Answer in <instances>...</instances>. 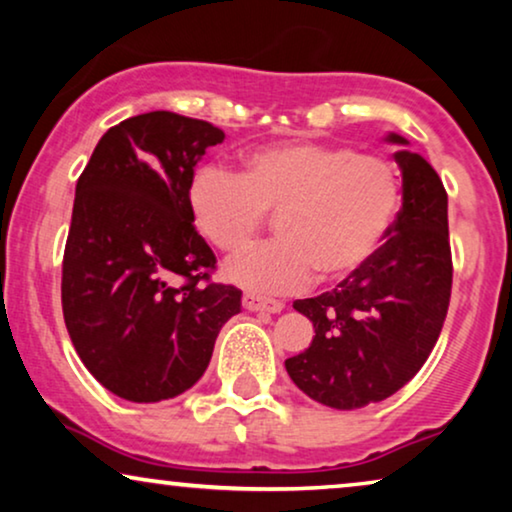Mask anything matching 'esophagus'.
Masks as SVG:
<instances>
[{
  "label": "esophagus",
  "mask_w": 512,
  "mask_h": 512,
  "mask_svg": "<svg viewBox=\"0 0 512 512\" xmlns=\"http://www.w3.org/2000/svg\"><path fill=\"white\" fill-rule=\"evenodd\" d=\"M242 305H244V310H249V312H272V314H277V312L284 310L282 300L261 298V296H254V293H244Z\"/></svg>",
  "instance_id": "34e87169"
}]
</instances>
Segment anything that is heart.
<instances>
[{
    "label": "heart",
    "instance_id": "b5f03b06",
    "mask_svg": "<svg viewBox=\"0 0 512 512\" xmlns=\"http://www.w3.org/2000/svg\"><path fill=\"white\" fill-rule=\"evenodd\" d=\"M401 207L396 165L377 153L321 142H279L251 151L242 172L205 165L188 181L195 228L237 251L277 212V240L226 263L244 289L289 293L317 277L342 282L377 254Z\"/></svg>",
    "mask_w": 512,
    "mask_h": 512
}]
</instances>
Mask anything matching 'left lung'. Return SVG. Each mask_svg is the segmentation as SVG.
<instances>
[{
  "label": "left lung",
  "instance_id": "obj_1",
  "mask_svg": "<svg viewBox=\"0 0 512 512\" xmlns=\"http://www.w3.org/2000/svg\"><path fill=\"white\" fill-rule=\"evenodd\" d=\"M389 142L408 144L398 135ZM394 158L403 170V207L382 247L333 291L293 303L312 321L314 338L286 359V373L335 410L384 401L408 384L436 347L450 307L445 186L419 153Z\"/></svg>",
  "mask_w": 512,
  "mask_h": 512
}]
</instances>
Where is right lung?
I'll use <instances>...</instances> for the list:
<instances>
[{
    "instance_id": "obj_1",
    "label": "right lung",
    "mask_w": 512,
    "mask_h": 512,
    "mask_svg": "<svg viewBox=\"0 0 512 512\" xmlns=\"http://www.w3.org/2000/svg\"><path fill=\"white\" fill-rule=\"evenodd\" d=\"M223 130L149 111L104 132L76 181L62 314L97 382L132 403L191 389L242 291L212 282L216 256L193 226L188 181Z\"/></svg>"
}]
</instances>
